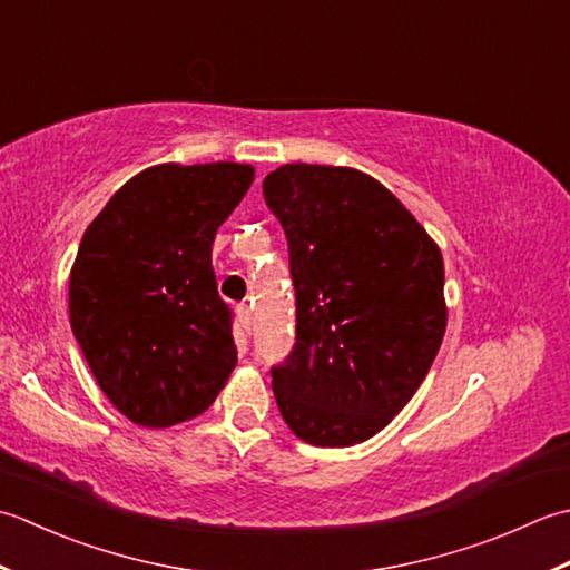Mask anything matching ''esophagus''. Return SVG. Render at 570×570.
<instances>
[{
	"label": "esophagus",
	"mask_w": 570,
	"mask_h": 570,
	"mask_svg": "<svg viewBox=\"0 0 570 570\" xmlns=\"http://www.w3.org/2000/svg\"><path fill=\"white\" fill-rule=\"evenodd\" d=\"M236 315H238V322L243 332H250V324H253V312H250V305L248 302H240V305L236 307Z\"/></svg>",
	"instance_id": "obj_1"
}]
</instances>
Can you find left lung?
Instances as JSON below:
<instances>
[{
    "label": "left lung",
    "mask_w": 570,
    "mask_h": 570,
    "mask_svg": "<svg viewBox=\"0 0 570 570\" xmlns=\"http://www.w3.org/2000/svg\"><path fill=\"white\" fill-rule=\"evenodd\" d=\"M263 196L297 307L293 352L271 368L277 409L309 445L364 443L413 399L443 342V255L364 171L285 165Z\"/></svg>",
    "instance_id": "obj_1"
}]
</instances>
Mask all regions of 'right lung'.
I'll use <instances>...</instances> for the list:
<instances>
[{"label":"right lung","mask_w":570,"mask_h":570,"mask_svg":"<svg viewBox=\"0 0 570 570\" xmlns=\"http://www.w3.org/2000/svg\"><path fill=\"white\" fill-rule=\"evenodd\" d=\"M250 184L253 167L236 161L149 167L86 228L71 327L102 393L137 425L204 413L238 362L212 246Z\"/></svg>","instance_id":"1"}]
</instances>
